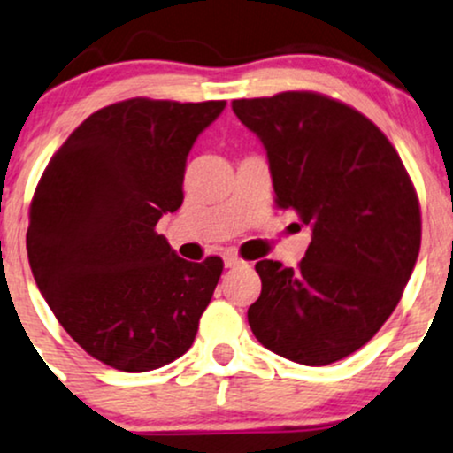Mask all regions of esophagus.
I'll list each match as a JSON object with an SVG mask.
<instances>
[{"label": "esophagus", "instance_id": "34e87169", "mask_svg": "<svg viewBox=\"0 0 453 453\" xmlns=\"http://www.w3.org/2000/svg\"><path fill=\"white\" fill-rule=\"evenodd\" d=\"M223 263H226L227 269H236V266H242V265H245V260H241L239 256L234 254V251H227V254L223 256Z\"/></svg>", "mask_w": 453, "mask_h": 453}]
</instances>
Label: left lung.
Listing matches in <instances>:
<instances>
[{"label": "left lung", "instance_id": "1", "mask_svg": "<svg viewBox=\"0 0 453 453\" xmlns=\"http://www.w3.org/2000/svg\"><path fill=\"white\" fill-rule=\"evenodd\" d=\"M232 111L263 142L275 203L312 227L297 269L256 263L263 290L247 321L282 358L336 363L373 339L411 280L421 247L415 187L380 127L326 95L234 99Z\"/></svg>", "mask_w": 453, "mask_h": 453}]
</instances>
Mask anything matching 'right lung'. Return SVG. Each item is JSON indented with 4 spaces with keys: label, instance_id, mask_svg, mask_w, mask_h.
I'll return each instance as SVG.
<instances>
[{
    "label": "right lung",
    "instance_id": "right-lung-1",
    "mask_svg": "<svg viewBox=\"0 0 453 453\" xmlns=\"http://www.w3.org/2000/svg\"><path fill=\"white\" fill-rule=\"evenodd\" d=\"M226 102L126 99L93 112L47 165L27 258L51 312L87 354L127 373L187 354L223 260L180 258L156 223L184 202L187 156Z\"/></svg>",
    "mask_w": 453,
    "mask_h": 453
}]
</instances>
